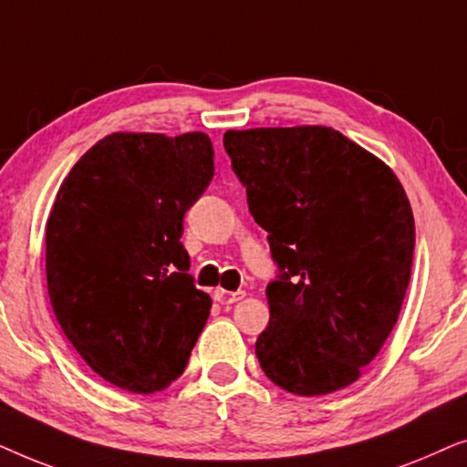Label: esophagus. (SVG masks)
<instances>
[{
    "instance_id": "obj_1",
    "label": "esophagus",
    "mask_w": 467,
    "mask_h": 467,
    "mask_svg": "<svg viewBox=\"0 0 467 467\" xmlns=\"http://www.w3.org/2000/svg\"><path fill=\"white\" fill-rule=\"evenodd\" d=\"M244 296H246L244 291H225V289H216V291H214L216 302H221L223 306H229V304L240 302V299L244 297Z\"/></svg>"
}]
</instances>
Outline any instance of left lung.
Instances as JSON below:
<instances>
[{
    "instance_id": "obj_1",
    "label": "left lung",
    "mask_w": 467,
    "mask_h": 467,
    "mask_svg": "<svg viewBox=\"0 0 467 467\" xmlns=\"http://www.w3.org/2000/svg\"><path fill=\"white\" fill-rule=\"evenodd\" d=\"M223 146L278 267L254 344L261 369L308 398L348 387L391 334L410 283L404 187L331 127L227 131Z\"/></svg>"
}]
</instances>
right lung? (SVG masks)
<instances>
[{"instance_id":"obj_1","label":"right lung","mask_w":467,"mask_h":467,"mask_svg":"<svg viewBox=\"0 0 467 467\" xmlns=\"http://www.w3.org/2000/svg\"><path fill=\"white\" fill-rule=\"evenodd\" d=\"M213 176L206 133H112L61 182L47 223L50 306L114 387L163 391L187 368L213 299L189 274L182 219Z\"/></svg>"}]
</instances>
